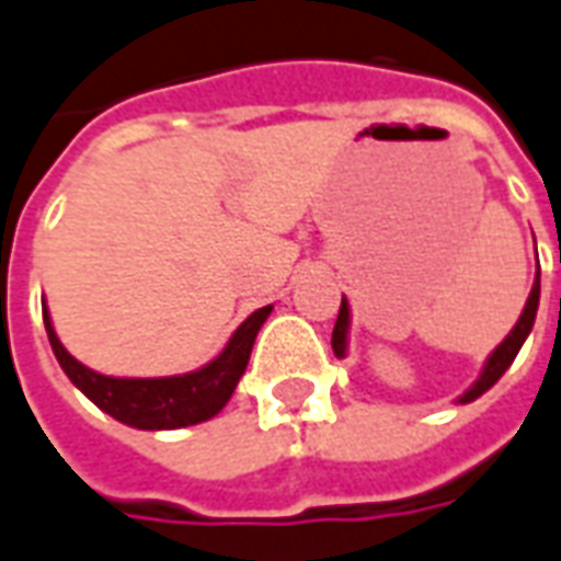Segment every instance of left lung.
<instances>
[{
  "mask_svg": "<svg viewBox=\"0 0 561 561\" xmlns=\"http://www.w3.org/2000/svg\"><path fill=\"white\" fill-rule=\"evenodd\" d=\"M538 300H540V270H538V279H535V285H531V294H528L526 309H523V316H519V321H516V328H513L511 334H507V340H504V343L489 355V362H485L480 379H477L471 389L465 391L458 401L468 403L473 401V398H480L483 391L492 389L501 376H504V370H507V367L513 364V358H516V352H519L523 343H526L531 324H535V316H538ZM346 331H348V304H346V297H343V304H340V316H336V324H334V334H331V346H334V352L340 355V358L346 355Z\"/></svg>",
  "mask_w": 561,
  "mask_h": 561,
  "instance_id": "8db88e82",
  "label": "left lung"
}]
</instances>
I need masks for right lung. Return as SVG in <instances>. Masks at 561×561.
Listing matches in <instances>:
<instances>
[{
  "label": "right lung",
  "instance_id": "add662e5",
  "mask_svg": "<svg viewBox=\"0 0 561 561\" xmlns=\"http://www.w3.org/2000/svg\"><path fill=\"white\" fill-rule=\"evenodd\" d=\"M270 309L273 307H261L242 321L237 334L230 336V343L215 362L199 367L194 374L160 376V379H117V376L96 374V370L76 362L54 334L48 309H45V331H48L50 348H54L66 376L100 410H105L108 416H115L124 425H133V428L170 431L197 425V422H206L215 413H221V407L230 401L240 376L245 374L254 336L261 331V324L267 321Z\"/></svg>",
  "mask_w": 561,
  "mask_h": 561
}]
</instances>
